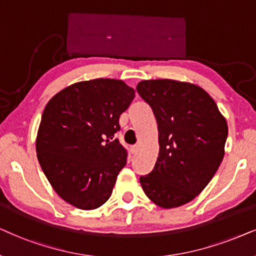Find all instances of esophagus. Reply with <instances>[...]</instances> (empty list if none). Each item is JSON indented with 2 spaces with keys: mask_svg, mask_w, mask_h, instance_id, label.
Returning <instances> with one entry per match:
<instances>
[{
  "mask_svg": "<svg viewBox=\"0 0 256 256\" xmlns=\"http://www.w3.org/2000/svg\"><path fill=\"white\" fill-rule=\"evenodd\" d=\"M137 151H138V146L137 145H132L131 148H130V152L132 153V154H136V153H137Z\"/></svg>",
  "mask_w": 256,
  "mask_h": 256,
  "instance_id": "esophagus-1",
  "label": "esophagus"
}]
</instances>
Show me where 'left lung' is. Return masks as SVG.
I'll list each match as a JSON object with an SVG mask.
<instances>
[{
  "mask_svg": "<svg viewBox=\"0 0 256 256\" xmlns=\"http://www.w3.org/2000/svg\"><path fill=\"white\" fill-rule=\"evenodd\" d=\"M140 97L152 108L159 131L154 168L140 176L150 200L162 208L192 202L208 185L224 154L227 122L198 85L173 80H142Z\"/></svg>",
  "mask_w": 256,
  "mask_h": 256,
  "instance_id": "obj_1",
  "label": "left lung"
}]
</instances>
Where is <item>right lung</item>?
Masks as SVG:
<instances>
[{
  "mask_svg": "<svg viewBox=\"0 0 256 256\" xmlns=\"http://www.w3.org/2000/svg\"><path fill=\"white\" fill-rule=\"evenodd\" d=\"M134 98L122 80L97 78L63 88L48 102L37 132L40 165L56 193L77 208L108 202L128 152L116 132Z\"/></svg>",
  "mask_w": 256,
  "mask_h": 256,
  "instance_id": "1",
  "label": "right lung"
}]
</instances>
